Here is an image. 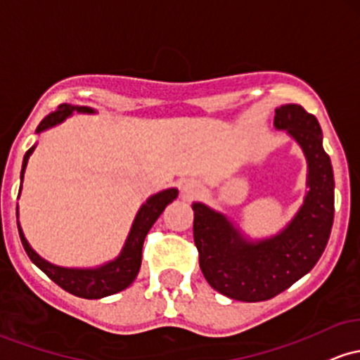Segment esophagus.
I'll list each match as a JSON object with an SVG mask.
<instances>
[{
	"label": "esophagus",
	"mask_w": 360,
	"mask_h": 360,
	"mask_svg": "<svg viewBox=\"0 0 360 360\" xmlns=\"http://www.w3.org/2000/svg\"><path fill=\"white\" fill-rule=\"evenodd\" d=\"M200 191V184L196 183V181H186V183L183 184V193H186V195H196V193Z\"/></svg>",
	"instance_id": "obj_1"
}]
</instances>
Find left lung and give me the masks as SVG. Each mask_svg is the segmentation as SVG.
Segmentation results:
<instances>
[{
	"label": "left lung",
	"instance_id": "left-lung-1",
	"mask_svg": "<svg viewBox=\"0 0 360 360\" xmlns=\"http://www.w3.org/2000/svg\"><path fill=\"white\" fill-rule=\"evenodd\" d=\"M275 128L297 140L309 165V191L294 220L271 239L248 243L220 213L193 203V238L207 282L236 301H268L314 268L330 239L335 181L319 122L302 105L275 109Z\"/></svg>",
	"mask_w": 360,
	"mask_h": 360
}]
</instances>
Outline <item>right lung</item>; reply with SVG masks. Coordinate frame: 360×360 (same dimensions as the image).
Returning a JSON list of instances; mask_svg holds the SVG:
<instances>
[{
  "label": "right lung",
  "instance_id": "obj_1",
  "mask_svg": "<svg viewBox=\"0 0 360 360\" xmlns=\"http://www.w3.org/2000/svg\"><path fill=\"white\" fill-rule=\"evenodd\" d=\"M73 110L78 112H94L90 108H75L70 104H61L58 105L56 110L49 112L47 116L39 122L37 129L35 131L41 133L44 129L51 128V126L58 124V122L65 121ZM34 148L27 150L25 157H23L22 164V174H20V179H23V172H25L27 160H29L30 153L34 152ZM22 188V186H20ZM177 189H165V191L157 193V195L150 196V198L141 205L140 212H138L135 222H133L131 232H129L128 239H126L124 248H122L121 255L117 256L114 262L101 268H94V270H73V268H61L54 266V264L44 262L41 256L35 252L32 248L27 243L25 236H23L22 229L18 225V234L22 239L23 250H25L29 258L32 259V263L37 264L44 274L53 280L54 283H58L61 289H65L70 294L77 295V297L84 299H101L108 297V295L116 294L122 289L133 283V280L136 278L138 271H140L141 264V248H143L145 236L148 234L150 227L155 224V220L159 219L160 213L164 212V208L171 203L172 200H176Z\"/></svg>",
  "mask_w": 360,
  "mask_h": 360
}]
</instances>
